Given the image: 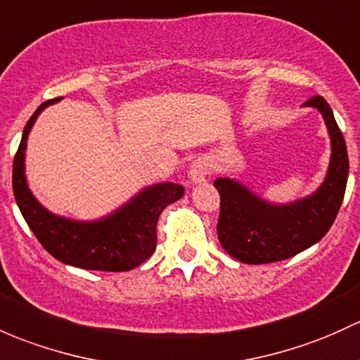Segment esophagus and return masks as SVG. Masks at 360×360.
Listing matches in <instances>:
<instances>
[{
  "label": "esophagus",
  "mask_w": 360,
  "mask_h": 360,
  "mask_svg": "<svg viewBox=\"0 0 360 360\" xmlns=\"http://www.w3.org/2000/svg\"><path fill=\"white\" fill-rule=\"evenodd\" d=\"M211 173V165L206 158H199L188 168V179H191L192 184H200L207 179V175Z\"/></svg>",
  "instance_id": "obj_1"
}]
</instances>
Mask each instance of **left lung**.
Wrapping results in <instances>:
<instances>
[{
	"label": "left lung",
	"instance_id": "left-lung-1",
	"mask_svg": "<svg viewBox=\"0 0 360 360\" xmlns=\"http://www.w3.org/2000/svg\"><path fill=\"white\" fill-rule=\"evenodd\" d=\"M321 113L331 144L323 184L312 194L271 202L231 176L214 180L221 197L218 238L223 249L245 264H266L297 256L318 243L333 225L349 179V154L330 104L314 96L302 104Z\"/></svg>",
	"mask_w": 360,
	"mask_h": 360
}]
</instances>
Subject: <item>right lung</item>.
Masks as SVG:
<instances>
[{
    "label": "right lung",
    "mask_w": 360,
    "mask_h": 360,
    "mask_svg": "<svg viewBox=\"0 0 360 360\" xmlns=\"http://www.w3.org/2000/svg\"><path fill=\"white\" fill-rule=\"evenodd\" d=\"M60 101L42 103L27 122L13 160V195L22 216L41 245L63 264L94 271H130L156 250L158 218L184 195V187L160 181L139 191L118 210L82 221L55 214L36 199L25 176V149L30 130L42 111Z\"/></svg>",
    "instance_id": "right-lung-1"
}]
</instances>
